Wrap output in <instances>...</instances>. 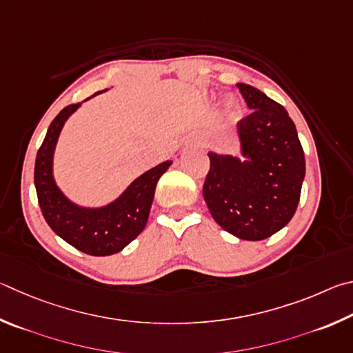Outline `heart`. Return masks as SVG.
<instances>
[{
  "label": "heart",
  "mask_w": 353,
  "mask_h": 353,
  "mask_svg": "<svg viewBox=\"0 0 353 353\" xmlns=\"http://www.w3.org/2000/svg\"><path fill=\"white\" fill-rule=\"evenodd\" d=\"M234 107H236V105H234V102L230 99V101L226 102V108H228V110H234Z\"/></svg>",
  "instance_id": "1"
}]
</instances>
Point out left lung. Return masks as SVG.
<instances>
[{
  "instance_id": "obj_1",
  "label": "left lung",
  "mask_w": 353,
  "mask_h": 353,
  "mask_svg": "<svg viewBox=\"0 0 353 353\" xmlns=\"http://www.w3.org/2000/svg\"><path fill=\"white\" fill-rule=\"evenodd\" d=\"M251 110L237 123L243 159L208 153L211 167L203 196L214 220L242 240H263L296 212L305 158L294 122L261 90L237 83Z\"/></svg>"
}]
</instances>
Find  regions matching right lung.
I'll list each match as a JSON object with an SVG mask.
<instances>
[{
  "label": "right lung",
  "mask_w": 353,
  "mask_h": 353,
  "mask_svg": "<svg viewBox=\"0 0 353 353\" xmlns=\"http://www.w3.org/2000/svg\"><path fill=\"white\" fill-rule=\"evenodd\" d=\"M101 92L97 91L91 97ZM79 107L80 103L68 105L55 116L37 152L34 172L37 196L46 223L66 243L90 256H111L125 248L145 228L157 183L172 161H164L142 173L119 199L107 206L91 209L74 205L54 181L52 158L61 128Z\"/></svg>",
  "instance_id": "add662e5"
}]
</instances>
